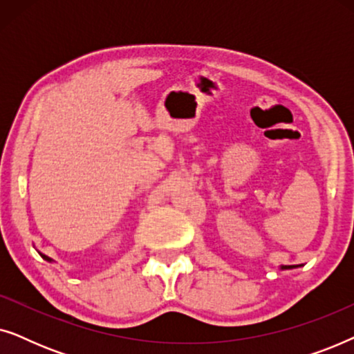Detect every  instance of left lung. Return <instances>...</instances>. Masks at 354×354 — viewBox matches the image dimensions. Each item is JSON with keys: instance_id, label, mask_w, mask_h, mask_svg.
Returning a JSON list of instances; mask_svg holds the SVG:
<instances>
[{"instance_id": "8db88e82", "label": "left lung", "mask_w": 354, "mask_h": 354, "mask_svg": "<svg viewBox=\"0 0 354 354\" xmlns=\"http://www.w3.org/2000/svg\"><path fill=\"white\" fill-rule=\"evenodd\" d=\"M293 268H298V266H282V268H280V269H293Z\"/></svg>"}]
</instances>
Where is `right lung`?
<instances>
[{
    "label": "right lung",
    "mask_w": 354,
    "mask_h": 354,
    "mask_svg": "<svg viewBox=\"0 0 354 354\" xmlns=\"http://www.w3.org/2000/svg\"><path fill=\"white\" fill-rule=\"evenodd\" d=\"M40 256H41V258H43V259H46V261H48V263H53V259H51V258H48V256H46V254H41V253H40Z\"/></svg>",
    "instance_id": "add662e5"
}]
</instances>
